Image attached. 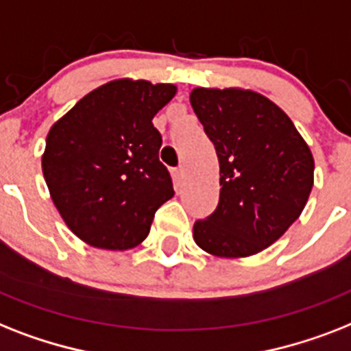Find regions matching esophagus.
<instances>
[{"label": "esophagus", "instance_id": "34e87169", "mask_svg": "<svg viewBox=\"0 0 351 351\" xmlns=\"http://www.w3.org/2000/svg\"><path fill=\"white\" fill-rule=\"evenodd\" d=\"M171 175H173V182H175V187H180L182 178H184V169H182V167H176V169L171 171Z\"/></svg>", "mask_w": 351, "mask_h": 351}]
</instances>
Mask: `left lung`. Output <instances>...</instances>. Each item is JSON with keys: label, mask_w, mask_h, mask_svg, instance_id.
Here are the masks:
<instances>
[{"label": "left lung", "mask_w": 351, "mask_h": 351, "mask_svg": "<svg viewBox=\"0 0 351 351\" xmlns=\"http://www.w3.org/2000/svg\"><path fill=\"white\" fill-rule=\"evenodd\" d=\"M191 106L220 162V200L193 227L196 245L220 258L270 247L303 213L314 185L308 144L274 102L241 88H195Z\"/></svg>", "instance_id": "obj_1"}]
</instances>
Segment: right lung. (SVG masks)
I'll return each mask as SVG.
<instances>
[{
	"label": "right lung",
	"instance_id": "1",
	"mask_svg": "<svg viewBox=\"0 0 351 351\" xmlns=\"http://www.w3.org/2000/svg\"><path fill=\"white\" fill-rule=\"evenodd\" d=\"M175 93V84L117 79L50 128L43 175L61 218L84 243L133 249L149 234L156 209L173 198L153 117Z\"/></svg>",
	"mask_w": 351,
	"mask_h": 351
}]
</instances>
